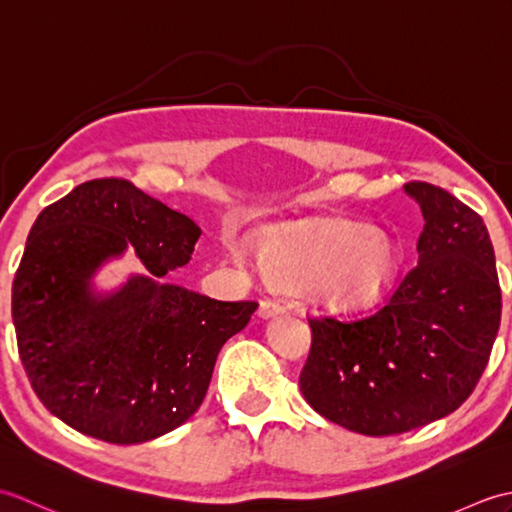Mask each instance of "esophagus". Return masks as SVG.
<instances>
[{
	"label": "esophagus",
	"mask_w": 512,
	"mask_h": 512,
	"mask_svg": "<svg viewBox=\"0 0 512 512\" xmlns=\"http://www.w3.org/2000/svg\"><path fill=\"white\" fill-rule=\"evenodd\" d=\"M284 312H286V308L275 299H264L262 303H259V317H262V319H273V317H279V314H284Z\"/></svg>",
	"instance_id": "obj_1"
}]
</instances>
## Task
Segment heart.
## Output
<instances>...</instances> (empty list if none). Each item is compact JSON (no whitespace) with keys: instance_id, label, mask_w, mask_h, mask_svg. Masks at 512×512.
<instances>
[{"instance_id":"heart-1","label":"heart","mask_w":512,"mask_h":512,"mask_svg":"<svg viewBox=\"0 0 512 512\" xmlns=\"http://www.w3.org/2000/svg\"><path fill=\"white\" fill-rule=\"evenodd\" d=\"M233 257L244 259L237 248ZM262 262L277 284L306 288L325 308L356 310L387 288L396 273V248L361 224H301L270 233Z\"/></svg>"}]
</instances>
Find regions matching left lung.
Segmentation results:
<instances>
[{
    "label": "left lung",
    "instance_id": "1",
    "mask_svg": "<svg viewBox=\"0 0 512 512\" xmlns=\"http://www.w3.org/2000/svg\"><path fill=\"white\" fill-rule=\"evenodd\" d=\"M424 228L418 266L361 321H310L299 376L308 405L363 436H396L449 416L473 394L502 317L482 217L440 187L405 184Z\"/></svg>",
    "mask_w": 512,
    "mask_h": 512
}]
</instances>
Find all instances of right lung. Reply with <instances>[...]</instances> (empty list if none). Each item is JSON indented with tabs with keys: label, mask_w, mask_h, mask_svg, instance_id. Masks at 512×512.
<instances>
[{
	"label": "right lung",
	"mask_w": 512,
	"mask_h": 512,
	"mask_svg": "<svg viewBox=\"0 0 512 512\" xmlns=\"http://www.w3.org/2000/svg\"><path fill=\"white\" fill-rule=\"evenodd\" d=\"M200 235L191 217L116 178L83 182L39 213L13 281V323L52 416L96 440L140 444L198 411L222 345L257 310L169 284ZM129 247L148 273L101 289L95 275Z\"/></svg>",
	"instance_id": "add662e5"
}]
</instances>
